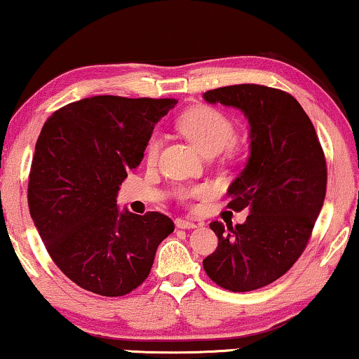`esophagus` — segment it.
I'll list each match as a JSON object with an SVG mask.
<instances>
[{
	"label": "esophagus",
	"instance_id": "obj_1",
	"mask_svg": "<svg viewBox=\"0 0 359 359\" xmlns=\"http://www.w3.org/2000/svg\"><path fill=\"white\" fill-rule=\"evenodd\" d=\"M175 224H176V227H178V229H194V227H198V225H196L194 222H191V220H184V219H176Z\"/></svg>",
	"mask_w": 359,
	"mask_h": 359
}]
</instances>
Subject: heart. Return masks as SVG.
Instances as JSON below:
<instances>
[{"label":"heart","instance_id":"obj_1","mask_svg":"<svg viewBox=\"0 0 359 359\" xmlns=\"http://www.w3.org/2000/svg\"><path fill=\"white\" fill-rule=\"evenodd\" d=\"M178 126L183 134L203 151L204 155L229 149L235 140V126L222 111L209 106H198L186 111L180 117ZM160 151V139L151 137L147 145L145 160L154 163ZM210 194L209 186H194L181 191L183 199H203Z\"/></svg>","mask_w":359,"mask_h":359}]
</instances>
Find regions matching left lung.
<instances>
[{
	"instance_id": "left-lung-1",
	"label": "left lung",
	"mask_w": 359,
	"mask_h": 359,
	"mask_svg": "<svg viewBox=\"0 0 359 359\" xmlns=\"http://www.w3.org/2000/svg\"><path fill=\"white\" fill-rule=\"evenodd\" d=\"M204 100L237 107L250 124V156L229 188L243 224L210 222L217 250L203 262L217 286L232 292L268 286L306 250L327 191V163L311 119L289 93L262 85H233Z\"/></svg>"
}]
</instances>
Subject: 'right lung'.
Masks as SVG:
<instances>
[{
  "label": "right lung",
  "instance_id": "right-lung-1",
  "mask_svg": "<svg viewBox=\"0 0 359 359\" xmlns=\"http://www.w3.org/2000/svg\"><path fill=\"white\" fill-rule=\"evenodd\" d=\"M176 100L93 96L43 124L29 173V212L53 263L78 286L126 296L149 276L175 230L160 212H121L117 191L144 158L156 122Z\"/></svg>",
  "mask_w": 359,
  "mask_h": 359
}]
</instances>
